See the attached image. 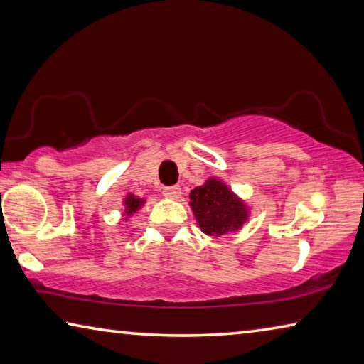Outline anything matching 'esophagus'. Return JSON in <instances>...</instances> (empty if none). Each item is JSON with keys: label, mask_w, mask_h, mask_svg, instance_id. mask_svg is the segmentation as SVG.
<instances>
[{"label": "esophagus", "mask_w": 364, "mask_h": 364, "mask_svg": "<svg viewBox=\"0 0 364 364\" xmlns=\"http://www.w3.org/2000/svg\"><path fill=\"white\" fill-rule=\"evenodd\" d=\"M164 196L168 197V199H178V197L181 196V188L180 186L164 188Z\"/></svg>", "instance_id": "1"}]
</instances>
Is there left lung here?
Wrapping results in <instances>:
<instances>
[{
  "mask_svg": "<svg viewBox=\"0 0 364 364\" xmlns=\"http://www.w3.org/2000/svg\"><path fill=\"white\" fill-rule=\"evenodd\" d=\"M189 205L202 232L208 236H223L239 230L247 220V207L234 196L225 183L210 178L205 184L191 191Z\"/></svg>",
  "mask_w": 364,
  "mask_h": 364,
  "instance_id": "obj_1",
  "label": "left lung"
}]
</instances>
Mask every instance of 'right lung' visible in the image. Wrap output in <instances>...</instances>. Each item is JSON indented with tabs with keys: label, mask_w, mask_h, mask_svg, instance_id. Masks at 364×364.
I'll list each match as a JSON object with an SVG mask.
<instances>
[{
	"label": "right lung",
	"mask_w": 364,
	"mask_h": 364,
	"mask_svg": "<svg viewBox=\"0 0 364 364\" xmlns=\"http://www.w3.org/2000/svg\"><path fill=\"white\" fill-rule=\"evenodd\" d=\"M123 204H125V213H127V217H130L132 213L136 212L138 208L144 204V200L139 199V197L134 196V194H128V196L125 197V202H123Z\"/></svg>",
	"instance_id": "add662e5"
}]
</instances>
